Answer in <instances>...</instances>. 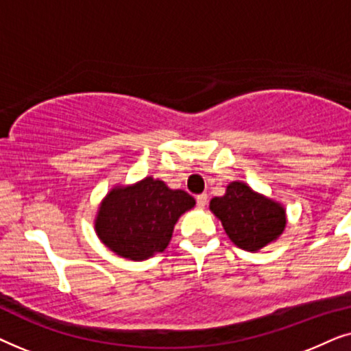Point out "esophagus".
<instances>
[{
	"label": "esophagus",
	"instance_id": "1",
	"mask_svg": "<svg viewBox=\"0 0 351 351\" xmlns=\"http://www.w3.org/2000/svg\"><path fill=\"white\" fill-rule=\"evenodd\" d=\"M196 204H198L199 209H204L206 204H208V195L201 193V195L196 196Z\"/></svg>",
	"mask_w": 351,
	"mask_h": 351
}]
</instances>
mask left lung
Returning <instances> with one entry per match:
<instances>
[{
  "mask_svg": "<svg viewBox=\"0 0 351 351\" xmlns=\"http://www.w3.org/2000/svg\"><path fill=\"white\" fill-rule=\"evenodd\" d=\"M209 209L222 222L228 238L249 252L275 241L286 227L285 208L244 182H232L223 196L210 199Z\"/></svg>",
  "mask_w": 351,
  "mask_h": 351,
  "instance_id": "1",
  "label": "left lung"
}]
</instances>
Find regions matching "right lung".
<instances>
[{
	"label": "right lung",
	"instance_id": "add662e5",
	"mask_svg": "<svg viewBox=\"0 0 351 351\" xmlns=\"http://www.w3.org/2000/svg\"><path fill=\"white\" fill-rule=\"evenodd\" d=\"M195 206L184 190H171L153 177L114 186L99 206L95 233L110 251L129 261H145L169 244L177 220Z\"/></svg>",
	"mask_w": 351,
	"mask_h": 351
}]
</instances>
